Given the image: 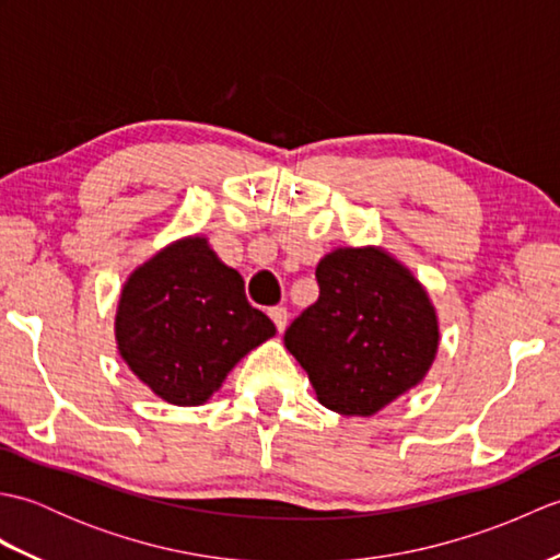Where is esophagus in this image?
I'll list each match as a JSON object with an SVG mask.
<instances>
[{
	"mask_svg": "<svg viewBox=\"0 0 560 560\" xmlns=\"http://www.w3.org/2000/svg\"><path fill=\"white\" fill-rule=\"evenodd\" d=\"M269 317L273 319V325H277V329H279V331L287 329V323H289V311H287V307H281V305L271 307V311H269Z\"/></svg>",
	"mask_w": 560,
	"mask_h": 560,
	"instance_id": "1",
	"label": "esophagus"
}]
</instances>
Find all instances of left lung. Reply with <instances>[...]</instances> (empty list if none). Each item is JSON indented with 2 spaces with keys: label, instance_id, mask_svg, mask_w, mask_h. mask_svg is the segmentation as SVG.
Masks as SVG:
<instances>
[{
  "label": "left lung",
  "instance_id": "left-lung-1",
  "mask_svg": "<svg viewBox=\"0 0 560 560\" xmlns=\"http://www.w3.org/2000/svg\"><path fill=\"white\" fill-rule=\"evenodd\" d=\"M319 299L293 319L283 343L323 407L373 416L425 377L438 317L421 283L377 247H339L315 269Z\"/></svg>",
  "mask_w": 560,
  "mask_h": 560
}]
</instances>
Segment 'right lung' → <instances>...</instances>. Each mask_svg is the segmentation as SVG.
<instances>
[{"instance_id": "1", "label": "right lung", "mask_w": 560, "mask_h": 560, "mask_svg": "<svg viewBox=\"0 0 560 560\" xmlns=\"http://www.w3.org/2000/svg\"><path fill=\"white\" fill-rule=\"evenodd\" d=\"M273 335L271 319L247 303L241 273L199 235L135 269L115 317L129 371L175 407L205 404L231 368Z\"/></svg>"}]
</instances>
